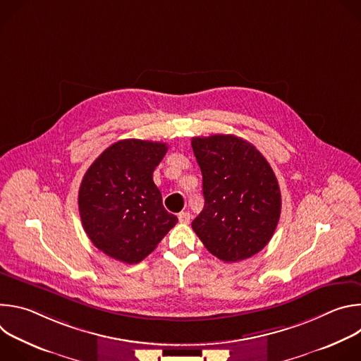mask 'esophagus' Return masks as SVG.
<instances>
[{
  "label": "esophagus",
  "mask_w": 361,
  "mask_h": 361,
  "mask_svg": "<svg viewBox=\"0 0 361 361\" xmlns=\"http://www.w3.org/2000/svg\"><path fill=\"white\" fill-rule=\"evenodd\" d=\"M190 219H191V216H190L188 212H183V213L178 214V221H180L181 224H188V223H190Z\"/></svg>",
  "instance_id": "1"
}]
</instances>
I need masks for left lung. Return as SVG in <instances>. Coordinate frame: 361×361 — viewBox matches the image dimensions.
Returning a JSON list of instances; mask_svg holds the SVG:
<instances>
[{
    "label": "left lung",
    "instance_id": "1",
    "mask_svg": "<svg viewBox=\"0 0 361 361\" xmlns=\"http://www.w3.org/2000/svg\"><path fill=\"white\" fill-rule=\"evenodd\" d=\"M204 209L191 227L213 255L235 263L262 251L281 213L276 174L251 142L231 135L194 137Z\"/></svg>",
    "mask_w": 361,
    "mask_h": 361
}]
</instances>
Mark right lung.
Wrapping results in <instances>:
<instances>
[{
  "instance_id": "right-lung-1",
  "label": "right lung",
  "mask_w": 361,
  "mask_h": 361,
  "mask_svg": "<svg viewBox=\"0 0 361 361\" xmlns=\"http://www.w3.org/2000/svg\"><path fill=\"white\" fill-rule=\"evenodd\" d=\"M166 142L121 140L99 154L82 177L78 210L92 244L114 260L137 264L178 219L163 205L152 173Z\"/></svg>"
}]
</instances>
